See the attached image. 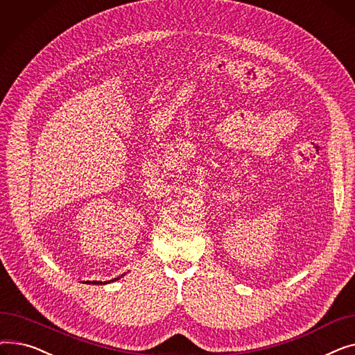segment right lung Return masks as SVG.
Returning <instances> with one entry per match:
<instances>
[{
    "label": "right lung",
    "instance_id": "add662e5",
    "mask_svg": "<svg viewBox=\"0 0 355 355\" xmlns=\"http://www.w3.org/2000/svg\"><path fill=\"white\" fill-rule=\"evenodd\" d=\"M119 277H115V279H112V281H107V282H98V281H93V282H89L87 281V284H93V285H105V284H109V282H114V281H118Z\"/></svg>",
    "mask_w": 355,
    "mask_h": 355
}]
</instances>
